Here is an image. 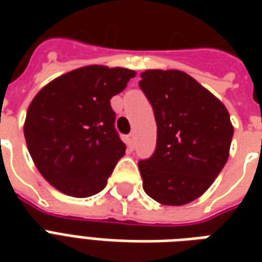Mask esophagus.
<instances>
[{
    "label": "esophagus",
    "instance_id": "1",
    "mask_svg": "<svg viewBox=\"0 0 262 262\" xmlns=\"http://www.w3.org/2000/svg\"><path fill=\"white\" fill-rule=\"evenodd\" d=\"M126 142H127V146H129L130 148L135 147V135H133V133L127 135V137H126Z\"/></svg>",
    "mask_w": 262,
    "mask_h": 262
}]
</instances>
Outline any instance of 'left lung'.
<instances>
[{"label": "left lung", "instance_id": "1", "mask_svg": "<svg viewBox=\"0 0 262 262\" xmlns=\"http://www.w3.org/2000/svg\"><path fill=\"white\" fill-rule=\"evenodd\" d=\"M139 85L157 123L153 156L139 161L143 189L163 205L195 201L223 170L233 126L223 103L180 70H146Z\"/></svg>", "mask_w": 262, "mask_h": 262}]
</instances>
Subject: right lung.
<instances>
[{"mask_svg":"<svg viewBox=\"0 0 262 262\" xmlns=\"http://www.w3.org/2000/svg\"><path fill=\"white\" fill-rule=\"evenodd\" d=\"M135 75L122 67L86 66L57 77L33 98L24 126L26 146L60 192L86 198L105 188L126 150L111 98Z\"/></svg>","mask_w":262,"mask_h":262,"instance_id":"1","label":"right lung"}]
</instances>
